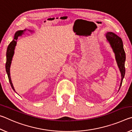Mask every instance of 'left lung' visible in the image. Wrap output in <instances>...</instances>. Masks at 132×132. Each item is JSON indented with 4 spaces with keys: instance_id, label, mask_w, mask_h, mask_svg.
Masks as SVG:
<instances>
[{
    "instance_id": "left-lung-1",
    "label": "left lung",
    "mask_w": 132,
    "mask_h": 132,
    "mask_svg": "<svg viewBox=\"0 0 132 132\" xmlns=\"http://www.w3.org/2000/svg\"><path fill=\"white\" fill-rule=\"evenodd\" d=\"M105 36L106 41L109 42L111 47L112 49L113 53H115L116 62L121 75V81L119 86L120 89L125 74V62L126 60V55L123 49L122 40L119 36L112 32H107L106 34H105Z\"/></svg>"
}]
</instances>
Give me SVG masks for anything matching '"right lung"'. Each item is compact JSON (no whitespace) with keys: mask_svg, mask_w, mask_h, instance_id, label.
<instances>
[{"mask_svg":"<svg viewBox=\"0 0 132 132\" xmlns=\"http://www.w3.org/2000/svg\"><path fill=\"white\" fill-rule=\"evenodd\" d=\"M25 31L26 30H19V31H17V32L15 33L14 38H13V41L10 42L9 45L7 49V52H6V70L8 76V78H9V80L10 84L11 85V86H12L13 90H14L15 92V89L14 88V87H13V85L12 82V80H11V77H10V66H11V64H12V61L13 59V55L14 54V50L17 44V40L18 39V38L21 36L22 35L24 34V31Z\"/></svg>","mask_w":132,"mask_h":132,"instance_id":"obj_1","label":"right lung"}]
</instances>
